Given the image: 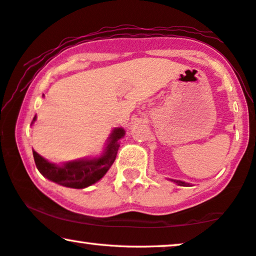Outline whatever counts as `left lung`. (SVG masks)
Returning <instances> with one entry per match:
<instances>
[{
    "label": "left lung",
    "mask_w": 256,
    "mask_h": 256,
    "mask_svg": "<svg viewBox=\"0 0 256 256\" xmlns=\"http://www.w3.org/2000/svg\"><path fill=\"white\" fill-rule=\"evenodd\" d=\"M171 182H174V183H176L177 185H180V186H191L190 183H186V182H183V180H170Z\"/></svg>",
    "instance_id": "8db88e82"
}]
</instances>
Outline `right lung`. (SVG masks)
<instances>
[{
  "mask_svg": "<svg viewBox=\"0 0 256 256\" xmlns=\"http://www.w3.org/2000/svg\"><path fill=\"white\" fill-rule=\"evenodd\" d=\"M36 120L37 116L34 115L31 124ZM124 134L126 130L122 127L114 128L104 143V152L99 156L84 157L57 164L45 160L32 150L34 163L38 171L48 180L66 188H85L99 182L107 174L116 158L120 140Z\"/></svg>",
  "mask_w": 256,
  "mask_h": 256,
  "instance_id": "add662e5",
  "label": "right lung"
}]
</instances>
